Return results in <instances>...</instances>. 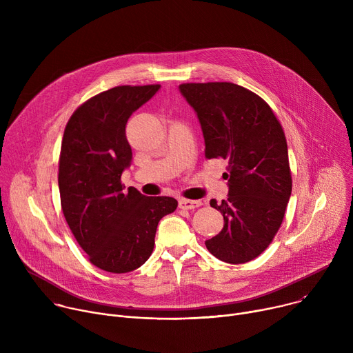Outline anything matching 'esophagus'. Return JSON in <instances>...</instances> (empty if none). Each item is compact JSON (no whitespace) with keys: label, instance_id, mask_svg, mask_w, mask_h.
I'll return each mask as SVG.
<instances>
[{"label":"esophagus","instance_id":"esophagus-1","mask_svg":"<svg viewBox=\"0 0 353 353\" xmlns=\"http://www.w3.org/2000/svg\"><path fill=\"white\" fill-rule=\"evenodd\" d=\"M201 201H192V199H185V198H181L179 201V207L181 210H195L198 207H201Z\"/></svg>","mask_w":353,"mask_h":353}]
</instances>
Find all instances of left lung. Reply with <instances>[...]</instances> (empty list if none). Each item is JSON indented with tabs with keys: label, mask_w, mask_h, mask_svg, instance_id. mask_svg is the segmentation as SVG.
I'll list each match as a JSON object with an SVG mask.
<instances>
[{
	"label": "left lung",
	"mask_w": 353,
	"mask_h": 353,
	"mask_svg": "<svg viewBox=\"0 0 353 353\" xmlns=\"http://www.w3.org/2000/svg\"><path fill=\"white\" fill-rule=\"evenodd\" d=\"M205 139V158L228 162L229 196L211 207L223 229L205 241L229 264L259 257L278 233L292 192L283 128L263 97L232 82L181 83Z\"/></svg>",
	"instance_id": "obj_1"
}]
</instances>
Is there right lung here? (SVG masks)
Returning <instances> with one entry per match:
<instances>
[{"mask_svg":"<svg viewBox=\"0 0 353 353\" xmlns=\"http://www.w3.org/2000/svg\"><path fill=\"white\" fill-rule=\"evenodd\" d=\"M161 85H123L99 93L70 117L61 142L59 188L61 210L89 261L124 274L152 254L159 221L174 212L172 196L124 191L121 174L132 159L125 137L130 116Z\"/></svg>","mask_w":353,"mask_h":353,"instance_id":"obj_1","label":"right lung"}]
</instances>
